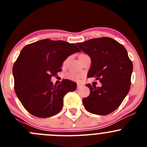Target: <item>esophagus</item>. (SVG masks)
Listing matches in <instances>:
<instances>
[{
  "label": "esophagus",
  "mask_w": 147,
  "mask_h": 147,
  "mask_svg": "<svg viewBox=\"0 0 147 147\" xmlns=\"http://www.w3.org/2000/svg\"><path fill=\"white\" fill-rule=\"evenodd\" d=\"M82 84H80V83H78V86H77V87H78V88H80V87H82Z\"/></svg>",
  "instance_id": "esophagus-1"
}]
</instances>
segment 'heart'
Wrapping results in <instances>:
<instances>
[{
	"label": "heart",
	"mask_w": 147,
	"mask_h": 147,
	"mask_svg": "<svg viewBox=\"0 0 147 147\" xmlns=\"http://www.w3.org/2000/svg\"><path fill=\"white\" fill-rule=\"evenodd\" d=\"M66 63V60L64 62V64ZM67 78L68 79L71 80L73 81H81L84 78V75L82 73H75V72H70V73H68L67 75Z\"/></svg>",
	"instance_id": "obj_1"
}]
</instances>
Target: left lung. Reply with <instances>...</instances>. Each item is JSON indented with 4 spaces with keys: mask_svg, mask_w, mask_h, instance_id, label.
Returning a JSON list of instances; mask_svg holds the SVG:
<instances>
[{
    "mask_svg": "<svg viewBox=\"0 0 147 147\" xmlns=\"http://www.w3.org/2000/svg\"><path fill=\"white\" fill-rule=\"evenodd\" d=\"M77 45L91 58L87 77L102 83L100 87L86 84L90 94L82 100L84 108L94 115H109L119 107L129 91L132 62L125 47L112 38H94Z\"/></svg>",
    "mask_w": 147,
    "mask_h": 147,
    "instance_id": "1",
    "label": "left lung"
}]
</instances>
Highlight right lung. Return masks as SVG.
Segmentation results:
<instances>
[{
  "label": "right lung",
  "mask_w": 147,
  "mask_h": 147,
  "mask_svg": "<svg viewBox=\"0 0 147 147\" xmlns=\"http://www.w3.org/2000/svg\"><path fill=\"white\" fill-rule=\"evenodd\" d=\"M80 52L75 44L63 40H41L25 46L13 67L18 98L31 115L47 118L60 112L63 97L75 91L77 84L64 80L53 85L52 77L62 70L68 56Z\"/></svg>",
  "instance_id": "1"
}]
</instances>
